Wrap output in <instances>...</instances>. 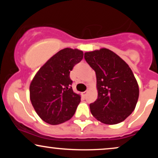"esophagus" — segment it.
<instances>
[{
    "instance_id": "34e87169",
    "label": "esophagus",
    "mask_w": 158,
    "mask_h": 158,
    "mask_svg": "<svg viewBox=\"0 0 158 158\" xmlns=\"http://www.w3.org/2000/svg\"><path fill=\"white\" fill-rule=\"evenodd\" d=\"M87 94H88V91H85V92H83V93H82V95L84 96V97H86Z\"/></svg>"
}]
</instances>
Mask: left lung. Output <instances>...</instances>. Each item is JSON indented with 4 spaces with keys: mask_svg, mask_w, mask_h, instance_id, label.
<instances>
[{
    "mask_svg": "<svg viewBox=\"0 0 158 158\" xmlns=\"http://www.w3.org/2000/svg\"><path fill=\"white\" fill-rule=\"evenodd\" d=\"M85 59L97 77L98 97L90 104L92 115L108 125L124 121L135 110L139 87L125 61L106 48L87 52Z\"/></svg>",
    "mask_w": 158,
    "mask_h": 158,
    "instance_id": "left-lung-1",
    "label": "left lung"
}]
</instances>
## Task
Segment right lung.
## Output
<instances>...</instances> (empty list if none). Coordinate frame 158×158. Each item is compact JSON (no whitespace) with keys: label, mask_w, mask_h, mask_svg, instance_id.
Returning a JSON list of instances; mask_svg holds the SVG:
<instances>
[{"label":"right lung","mask_w":158,"mask_h":158,"mask_svg":"<svg viewBox=\"0 0 158 158\" xmlns=\"http://www.w3.org/2000/svg\"><path fill=\"white\" fill-rule=\"evenodd\" d=\"M83 55L77 49H63L39 69L30 83L32 106L47 123L60 124L75 114L81 97L72 89L70 73Z\"/></svg>","instance_id":"1"}]
</instances>
